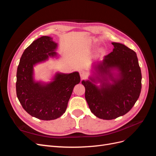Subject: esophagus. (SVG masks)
<instances>
[{
    "label": "esophagus",
    "instance_id": "34e87169",
    "mask_svg": "<svg viewBox=\"0 0 156 156\" xmlns=\"http://www.w3.org/2000/svg\"><path fill=\"white\" fill-rule=\"evenodd\" d=\"M80 74V77H81V79H84L87 75V73L86 72H84V71H81V72H79Z\"/></svg>",
    "mask_w": 156,
    "mask_h": 156
}]
</instances>
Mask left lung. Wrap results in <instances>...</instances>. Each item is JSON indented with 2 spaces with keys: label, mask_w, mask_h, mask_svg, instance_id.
<instances>
[{
  "label": "left lung",
  "mask_w": 156,
  "mask_h": 156,
  "mask_svg": "<svg viewBox=\"0 0 156 156\" xmlns=\"http://www.w3.org/2000/svg\"><path fill=\"white\" fill-rule=\"evenodd\" d=\"M112 44L111 53L92 64L88 79L82 81L90 109L103 120L115 119L128 112L141 91L142 75L136 53L122 44Z\"/></svg>",
  "instance_id": "left-lung-1"
}]
</instances>
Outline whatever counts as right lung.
I'll list each match as a JSON object with an SVG mask.
<instances>
[{
    "instance_id": "right-lung-1",
    "label": "right lung",
    "mask_w": 156,
    "mask_h": 156,
    "mask_svg": "<svg viewBox=\"0 0 156 156\" xmlns=\"http://www.w3.org/2000/svg\"><path fill=\"white\" fill-rule=\"evenodd\" d=\"M57 48L58 44L53 37H39L23 52L17 70L19 101L30 115L43 120H55L64 114L74 87L81 81L78 72H57L49 82L36 81L34 67L49 58H58Z\"/></svg>"
}]
</instances>
